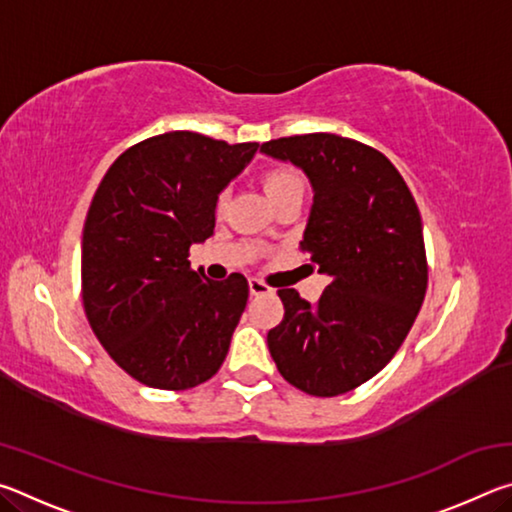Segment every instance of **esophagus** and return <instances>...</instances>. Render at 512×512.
Instances as JSON below:
<instances>
[{
	"instance_id": "esophagus-1",
	"label": "esophagus",
	"mask_w": 512,
	"mask_h": 512,
	"mask_svg": "<svg viewBox=\"0 0 512 512\" xmlns=\"http://www.w3.org/2000/svg\"><path fill=\"white\" fill-rule=\"evenodd\" d=\"M248 289H250V296H266V293H273V287H268L266 282L257 280V277H250Z\"/></svg>"
}]
</instances>
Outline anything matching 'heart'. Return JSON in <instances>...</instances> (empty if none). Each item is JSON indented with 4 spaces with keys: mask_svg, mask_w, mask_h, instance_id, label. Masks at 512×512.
<instances>
[{
    "mask_svg": "<svg viewBox=\"0 0 512 512\" xmlns=\"http://www.w3.org/2000/svg\"><path fill=\"white\" fill-rule=\"evenodd\" d=\"M262 187L268 196V201L277 203L282 201V198L298 194L302 196L305 194V176L296 169L291 167V164H273V167H268L262 173ZM225 207V196H219V201H216V212H223Z\"/></svg>",
    "mask_w": 512,
    "mask_h": 512,
    "instance_id": "1",
    "label": "heart"
}]
</instances>
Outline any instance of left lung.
Segmentation results:
<instances>
[{"mask_svg":"<svg viewBox=\"0 0 512 512\" xmlns=\"http://www.w3.org/2000/svg\"><path fill=\"white\" fill-rule=\"evenodd\" d=\"M314 187L300 250L329 275L318 302L280 289L282 323L268 332L280 375L302 393L336 397L375 377L400 350L427 293L422 219L384 153L350 137L309 133L262 144Z\"/></svg>","mask_w":512,"mask_h":512,"instance_id":"1","label":"left lung"}]
</instances>
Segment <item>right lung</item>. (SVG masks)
Segmentation results:
<instances>
[{
    "label": "right lung",
    "mask_w": 512,
    "mask_h": 512,
    "mask_svg": "<svg viewBox=\"0 0 512 512\" xmlns=\"http://www.w3.org/2000/svg\"><path fill=\"white\" fill-rule=\"evenodd\" d=\"M257 142L171 131L110 164L83 228L85 316L117 366L144 386L187 391L219 372L248 302V280L212 282L189 248L214 232L221 189Z\"/></svg>",
    "instance_id": "right-lung-1"
}]
</instances>
